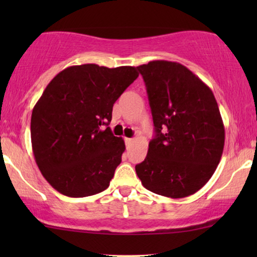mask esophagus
Listing matches in <instances>:
<instances>
[{
  "label": "esophagus",
  "mask_w": 257,
  "mask_h": 257,
  "mask_svg": "<svg viewBox=\"0 0 257 257\" xmlns=\"http://www.w3.org/2000/svg\"><path fill=\"white\" fill-rule=\"evenodd\" d=\"M125 143H126V146L130 147V146L132 145V143H133V139H131V138H125Z\"/></svg>",
  "instance_id": "34e87169"
}]
</instances>
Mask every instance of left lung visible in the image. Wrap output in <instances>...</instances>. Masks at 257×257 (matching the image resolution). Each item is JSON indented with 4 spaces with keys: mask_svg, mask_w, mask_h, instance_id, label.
I'll return each instance as SVG.
<instances>
[{
    "mask_svg": "<svg viewBox=\"0 0 257 257\" xmlns=\"http://www.w3.org/2000/svg\"><path fill=\"white\" fill-rule=\"evenodd\" d=\"M146 85L156 137L136 166L144 187L185 198L205 186L220 163L224 127L212 90L180 63L152 61L137 68Z\"/></svg>",
    "mask_w": 257,
    "mask_h": 257,
    "instance_id": "obj_1",
    "label": "left lung"
}]
</instances>
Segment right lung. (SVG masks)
I'll use <instances>...</instances> for the list:
<instances>
[{"mask_svg": "<svg viewBox=\"0 0 257 257\" xmlns=\"http://www.w3.org/2000/svg\"><path fill=\"white\" fill-rule=\"evenodd\" d=\"M135 66H69L45 87L31 114L35 160L62 194L83 198L105 191L121 163L122 138L108 126L112 107L138 78Z\"/></svg>", "mask_w": 257, "mask_h": 257, "instance_id": "obj_1", "label": "right lung"}]
</instances>
